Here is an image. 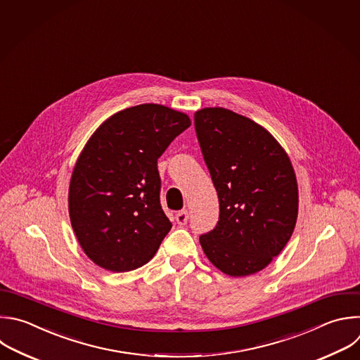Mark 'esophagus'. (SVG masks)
<instances>
[{
    "instance_id": "esophagus-1",
    "label": "esophagus",
    "mask_w": 360,
    "mask_h": 360,
    "mask_svg": "<svg viewBox=\"0 0 360 360\" xmlns=\"http://www.w3.org/2000/svg\"><path fill=\"white\" fill-rule=\"evenodd\" d=\"M188 219H189V213L188 210H181L175 214V220L178 224H186L188 223Z\"/></svg>"
}]
</instances>
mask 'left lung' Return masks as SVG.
Instances as JSON below:
<instances>
[{"mask_svg":"<svg viewBox=\"0 0 360 360\" xmlns=\"http://www.w3.org/2000/svg\"><path fill=\"white\" fill-rule=\"evenodd\" d=\"M195 130L219 196V221L199 237L209 262L230 277L266 269L288 243L298 216L290 157L253 120L223 107L195 112Z\"/></svg>","mask_w":360,"mask_h":360,"instance_id":"obj_1","label":"left lung"}]
</instances>
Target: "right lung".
I'll return each instance as SVG.
<instances>
[{
  "label": "right lung",
  "instance_id": "right-lung-1",
  "mask_svg": "<svg viewBox=\"0 0 360 360\" xmlns=\"http://www.w3.org/2000/svg\"><path fill=\"white\" fill-rule=\"evenodd\" d=\"M189 126L185 112L147 103L112 114L86 143L70 178L69 216L98 267L131 271L157 253L172 227L157 161Z\"/></svg>",
  "mask_w": 360,
  "mask_h": 360
}]
</instances>
